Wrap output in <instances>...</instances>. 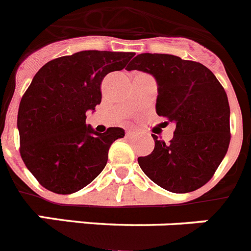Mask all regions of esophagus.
<instances>
[{
  "label": "esophagus",
  "instance_id": "1",
  "mask_svg": "<svg viewBox=\"0 0 251 251\" xmlns=\"http://www.w3.org/2000/svg\"><path fill=\"white\" fill-rule=\"evenodd\" d=\"M134 135H135V132H134V131H131V130L126 131V136H127V137H131V136H134Z\"/></svg>",
  "mask_w": 251,
  "mask_h": 251
}]
</instances>
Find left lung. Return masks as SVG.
I'll use <instances>...</instances> for the list:
<instances>
[{"instance_id": "1", "label": "left lung", "mask_w": 251, "mask_h": 251, "mask_svg": "<svg viewBox=\"0 0 251 251\" xmlns=\"http://www.w3.org/2000/svg\"><path fill=\"white\" fill-rule=\"evenodd\" d=\"M126 70L155 77L157 115L175 124L169 144L152 135L153 151L137 159L141 170L171 193L201 187L213 177L230 144V107L224 87L204 65L166 53L137 55Z\"/></svg>"}]
</instances>
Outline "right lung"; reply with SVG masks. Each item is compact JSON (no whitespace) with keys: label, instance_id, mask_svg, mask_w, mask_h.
<instances>
[{"label":"right lung","instance_id":"1","mask_svg":"<svg viewBox=\"0 0 251 251\" xmlns=\"http://www.w3.org/2000/svg\"><path fill=\"white\" fill-rule=\"evenodd\" d=\"M134 52L80 51L50 61L22 96L17 115L20 153L47 190L72 194L103 170L121 127L100 134L86 125V112L101 102L100 85L126 66Z\"/></svg>","mask_w":251,"mask_h":251}]
</instances>
